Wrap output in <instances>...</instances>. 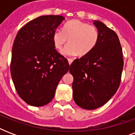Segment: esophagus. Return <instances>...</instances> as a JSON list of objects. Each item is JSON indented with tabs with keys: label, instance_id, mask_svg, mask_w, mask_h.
Segmentation results:
<instances>
[{
	"label": "esophagus",
	"instance_id": "1",
	"mask_svg": "<svg viewBox=\"0 0 135 135\" xmlns=\"http://www.w3.org/2000/svg\"><path fill=\"white\" fill-rule=\"evenodd\" d=\"M68 61H69V65H71L73 62V59H67Z\"/></svg>",
	"mask_w": 135,
	"mask_h": 135
}]
</instances>
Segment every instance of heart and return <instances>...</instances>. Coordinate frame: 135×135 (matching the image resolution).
Returning a JSON list of instances; mask_svg holds the SVG:
<instances>
[{
	"mask_svg": "<svg viewBox=\"0 0 135 135\" xmlns=\"http://www.w3.org/2000/svg\"><path fill=\"white\" fill-rule=\"evenodd\" d=\"M99 33L97 28L80 20H71L64 24L63 31L57 29L53 33L52 40L55 48L61 50L64 56H85L88 55L99 42Z\"/></svg>",
	"mask_w": 135,
	"mask_h": 135,
	"instance_id": "1",
	"label": "heart"
}]
</instances>
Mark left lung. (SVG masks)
<instances>
[{
  "instance_id": "1",
  "label": "left lung",
  "mask_w": 135,
  "mask_h": 135,
  "mask_svg": "<svg viewBox=\"0 0 135 135\" xmlns=\"http://www.w3.org/2000/svg\"><path fill=\"white\" fill-rule=\"evenodd\" d=\"M99 33L96 47L88 55L75 59L69 71L74 102L93 110L105 104L119 88L123 69V51L117 34L99 21H93Z\"/></svg>"
}]
</instances>
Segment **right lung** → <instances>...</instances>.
<instances>
[{"label": "right lung", "instance_id": "right-lung-1", "mask_svg": "<svg viewBox=\"0 0 135 135\" xmlns=\"http://www.w3.org/2000/svg\"><path fill=\"white\" fill-rule=\"evenodd\" d=\"M65 18L41 16L25 24L14 41L12 79L19 96L33 107L52 100L62 76L69 69L67 59L55 50L53 33Z\"/></svg>", "mask_w": 135, "mask_h": 135}]
</instances>
